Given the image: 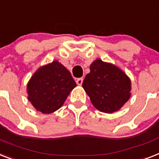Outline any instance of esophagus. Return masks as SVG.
I'll list each match as a JSON object with an SVG mask.
<instances>
[{
    "label": "esophagus",
    "instance_id": "esophagus-1",
    "mask_svg": "<svg viewBox=\"0 0 159 159\" xmlns=\"http://www.w3.org/2000/svg\"><path fill=\"white\" fill-rule=\"evenodd\" d=\"M76 82H77V84L78 85V86H81V85L82 84V82H83V78H82V77L77 78V79L76 80Z\"/></svg>",
    "mask_w": 159,
    "mask_h": 159
}]
</instances>
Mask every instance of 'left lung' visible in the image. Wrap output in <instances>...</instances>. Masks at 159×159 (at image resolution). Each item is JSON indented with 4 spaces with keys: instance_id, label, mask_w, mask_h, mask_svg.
Listing matches in <instances>:
<instances>
[{
    "instance_id": "8db88e82",
    "label": "left lung",
    "mask_w": 159,
    "mask_h": 159,
    "mask_svg": "<svg viewBox=\"0 0 159 159\" xmlns=\"http://www.w3.org/2000/svg\"><path fill=\"white\" fill-rule=\"evenodd\" d=\"M82 87L95 108L112 113L119 110L131 96V80L126 73L109 63L97 59L90 66Z\"/></svg>"
}]
</instances>
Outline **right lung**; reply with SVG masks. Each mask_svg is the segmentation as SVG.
<instances>
[{"label":"right lung","mask_w":159,"mask_h":159,"mask_svg":"<svg viewBox=\"0 0 159 159\" xmlns=\"http://www.w3.org/2000/svg\"><path fill=\"white\" fill-rule=\"evenodd\" d=\"M77 84L70 72L58 61L38 68L27 86L28 100L42 113H51L64 104Z\"/></svg>","instance_id":"obj_1"}]
</instances>
